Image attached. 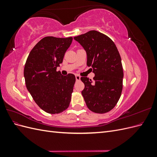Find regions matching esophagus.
I'll use <instances>...</instances> for the list:
<instances>
[{"mask_svg": "<svg viewBox=\"0 0 157 157\" xmlns=\"http://www.w3.org/2000/svg\"><path fill=\"white\" fill-rule=\"evenodd\" d=\"M75 78H76V80H77V81H78V80H80V77L79 75H77L75 76Z\"/></svg>", "mask_w": 157, "mask_h": 157, "instance_id": "obj_1", "label": "esophagus"}]
</instances>
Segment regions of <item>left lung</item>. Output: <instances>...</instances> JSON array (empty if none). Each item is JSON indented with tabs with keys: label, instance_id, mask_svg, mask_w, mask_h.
I'll list each match as a JSON object with an SVG mask.
<instances>
[{
	"label": "left lung",
	"instance_id": "left-lung-1",
	"mask_svg": "<svg viewBox=\"0 0 157 157\" xmlns=\"http://www.w3.org/2000/svg\"><path fill=\"white\" fill-rule=\"evenodd\" d=\"M87 55V65L93 69L94 81L81 77L84 84L82 95L90 111L96 113L110 111L119 100L124 73L121 58L110 38L97 31L75 36Z\"/></svg>",
	"mask_w": 157,
	"mask_h": 157
}]
</instances>
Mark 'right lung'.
Masks as SVG:
<instances>
[{"label":"right lung","instance_id":"1","mask_svg":"<svg viewBox=\"0 0 157 157\" xmlns=\"http://www.w3.org/2000/svg\"><path fill=\"white\" fill-rule=\"evenodd\" d=\"M72 40V37L43 38L31 50L25 65L27 89L39 107L50 114L63 112L71 101L75 75L63 76L56 69Z\"/></svg>","mask_w":157,"mask_h":157}]
</instances>
